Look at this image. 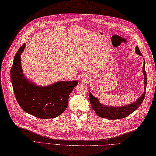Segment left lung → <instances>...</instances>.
<instances>
[{"instance_id": "obj_1", "label": "left lung", "mask_w": 156, "mask_h": 156, "mask_svg": "<svg viewBox=\"0 0 156 156\" xmlns=\"http://www.w3.org/2000/svg\"><path fill=\"white\" fill-rule=\"evenodd\" d=\"M136 54H138L140 55H142V53L140 52V49L138 46L136 48ZM144 65H145V61H144V63L143 66V73L144 75V89H145L146 91L147 85V76L145 70V67H144L145 66ZM89 94L90 105L92 106L93 111L95 112V113L98 116L105 118V119H107L108 120H116L126 117L134 111H136L142 103L144 97H145L146 95V92H144L142 94V95L135 102H134V103L124 106V107H107V106L102 105L98 102L97 98L93 96V94L90 92L89 93Z\"/></svg>"}]
</instances>
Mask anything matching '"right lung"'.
Here are the masks:
<instances>
[{
  "instance_id": "obj_1",
  "label": "right lung",
  "mask_w": 156,
  "mask_h": 156,
  "mask_svg": "<svg viewBox=\"0 0 156 156\" xmlns=\"http://www.w3.org/2000/svg\"><path fill=\"white\" fill-rule=\"evenodd\" d=\"M24 48V44L18 49L10 69L11 82L18 103L26 112L39 119L58 116L66 111L69 94L78 82L60 81L45 87L30 83L23 75L20 63Z\"/></svg>"
}]
</instances>
